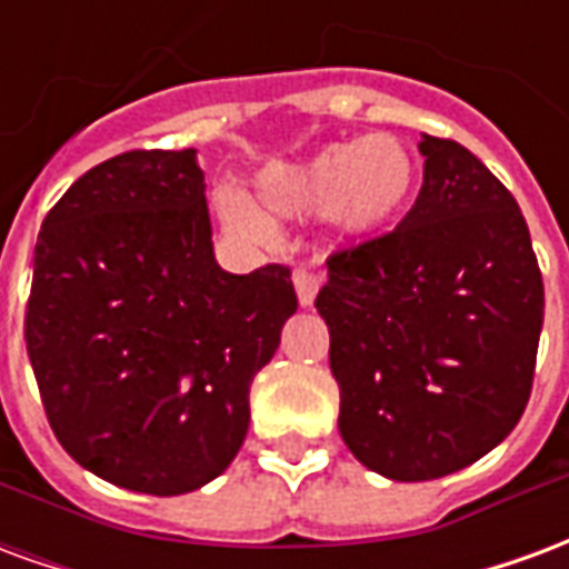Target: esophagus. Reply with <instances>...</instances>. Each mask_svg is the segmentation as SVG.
<instances>
[{
	"mask_svg": "<svg viewBox=\"0 0 569 569\" xmlns=\"http://www.w3.org/2000/svg\"><path fill=\"white\" fill-rule=\"evenodd\" d=\"M292 283H296L298 305H301V308H310L317 292H320V277L310 271V268H298V271L292 273Z\"/></svg>",
	"mask_w": 569,
	"mask_h": 569,
	"instance_id": "obj_1",
	"label": "esophagus"
}]
</instances>
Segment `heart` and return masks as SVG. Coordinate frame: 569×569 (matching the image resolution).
Instances as JSON below:
<instances>
[{"instance_id":"b5f03b06","label":"heart","mask_w":569,"mask_h":569,"mask_svg":"<svg viewBox=\"0 0 569 569\" xmlns=\"http://www.w3.org/2000/svg\"><path fill=\"white\" fill-rule=\"evenodd\" d=\"M420 188V163L406 142L378 133L332 142L305 161L268 163L259 173L264 207L280 219H305L322 210L335 234H375L408 210ZM216 210L228 231L268 243L273 219L243 191H219Z\"/></svg>"}]
</instances>
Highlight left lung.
<instances>
[{"instance_id": "obj_1", "label": "left lung", "mask_w": 569, "mask_h": 569, "mask_svg": "<svg viewBox=\"0 0 569 569\" xmlns=\"http://www.w3.org/2000/svg\"><path fill=\"white\" fill-rule=\"evenodd\" d=\"M423 186L396 231L326 261L317 310L341 439L393 481L451 476L525 415L542 273L518 203L460 142L420 140Z\"/></svg>"}]
</instances>
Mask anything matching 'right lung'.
<instances>
[{
	"instance_id": "add662e5",
	"label": "right lung",
	"mask_w": 569,
	"mask_h": 569,
	"mask_svg": "<svg viewBox=\"0 0 569 569\" xmlns=\"http://www.w3.org/2000/svg\"><path fill=\"white\" fill-rule=\"evenodd\" d=\"M203 188L194 149L124 151L76 179L36 240L23 335L48 423L137 493L222 476L298 308L283 264L219 268Z\"/></svg>"
}]
</instances>
